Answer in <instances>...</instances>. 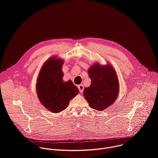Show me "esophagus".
<instances>
[{
	"label": "esophagus",
	"mask_w": 158,
	"mask_h": 158,
	"mask_svg": "<svg viewBox=\"0 0 158 158\" xmlns=\"http://www.w3.org/2000/svg\"><path fill=\"white\" fill-rule=\"evenodd\" d=\"M78 89H79V92H80L81 93H82L83 92V91H84V85H83L82 84L79 85H78Z\"/></svg>",
	"instance_id": "esophagus-1"
}]
</instances>
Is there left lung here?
Wrapping results in <instances>:
<instances>
[{
  "label": "left lung",
  "mask_w": 158,
  "mask_h": 158,
  "mask_svg": "<svg viewBox=\"0 0 158 158\" xmlns=\"http://www.w3.org/2000/svg\"><path fill=\"white\" fill-rule=\"evenodd\" d=\"M91 84L84 90V96L89 106L103 110L113 104L118 98L119 82L115 70L110 65L96 64L88 70Z\"/></svg>",
  "instance_id": "left-lung-1"
}]
</instances>
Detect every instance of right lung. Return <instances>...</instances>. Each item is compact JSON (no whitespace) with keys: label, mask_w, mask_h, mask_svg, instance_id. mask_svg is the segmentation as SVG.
<instances>
[{"label":"right lung","mask_w":158,"mask_h":158,"mask_svg":"<svg viewBox=\"0 0 158 158\" xmlns=\"http://www.w3.org/2000/svg\"><path fill=\"white\" fill-rule=\"evenodd\" d=\"M64 62L52 57L44 64L37 82V93L41 103L54 113L64 110L78 93L77 87L69 80L64 82L62 71Z\"/></svg>","instance_id":"1"}]
</instances>
